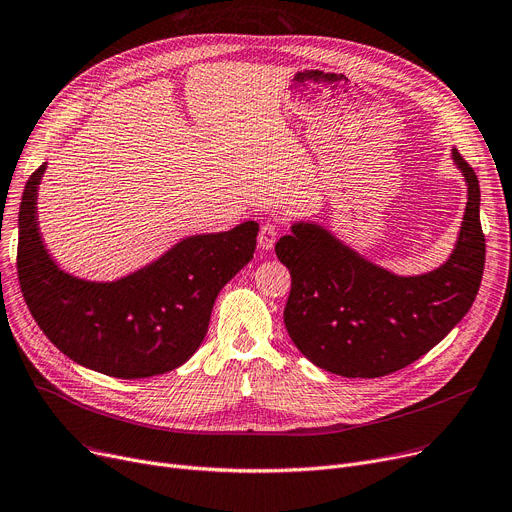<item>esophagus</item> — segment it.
<instances>
[{"mask_svg":"<svg viewBox=\"0 0 512 512\" xmlns=\"http://www.w3.org/2000/svg\"><path fill=\"white\" fill-rule=\"evenodd\" d=\"M257 240H259V249L272 251L274 245H276V240H278V226L274 222H265L259 230Z\"/></svg>","mask_w":512,"mask_h":512,"instance_id":"1","label":"esophagus"}]
</instances>
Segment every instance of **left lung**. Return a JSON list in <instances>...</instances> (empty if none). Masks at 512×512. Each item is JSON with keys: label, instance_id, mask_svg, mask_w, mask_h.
<instances>
[{"label": "left lung", "instance_id": "left-lung-1", "mask_svg": "<svg viewBox=\"0 0 512 512\" xmlns=\"http://www.w3.org/2000/svg\"><path fill=\"white\" fill-rule=\"evenodd\" d=\"M469 201L456 247L438 270L396 276L348 249L326 228L292 224L276 242L292 286L288 336L317 367L344 378H382L423 357L467 315L486 263L479 180L452 149Z\"/></svg>", "mask_w": 512, "mask_h": 512}]
</instances>
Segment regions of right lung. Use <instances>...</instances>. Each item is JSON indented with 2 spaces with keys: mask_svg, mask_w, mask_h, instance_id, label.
Returning <instances> with one entry per match:
<instances>
[{
  "mask_svg": "<svg viewBox=\"0 0 512 512\" xmlns=\"http://www.w3.org/2000/svg\"><path fill=\"white\" fill-rule=\"evenodd\" d=\"M45 164L24 186L18 213V280L43 334L78 365L120 380L151 378L201 346L220 290L255 253L259 224L180 240L116 282L78 280L53 263L37 226Z\"/></svg>",
  "mask_w": 512,
  "mask_h": 512,
  "instance_id": "add662e5",
  "label": "right lung"
}]
</instances>
